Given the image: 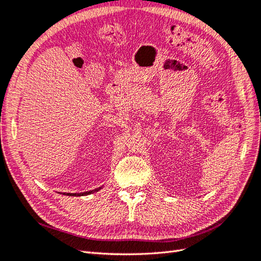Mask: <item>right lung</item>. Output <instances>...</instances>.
Segmentation results:
<instances>
[{
    "label": "right lung",
    "instance_id": "1",
    "mask_svg": "<svg viewBox=\"0 0 261 261\" xmlns=\"http://www.w3.org/2000/svg\"><path fill=\"white\" fill-rule=\"evenodd\" d=\"M102 187L98 188V189H95V190H91V191H87V192H83V193H63L65 195H68V196H84V195H88V194H91V193H95L97 192V191L101 190Z\"/></svg>",
    "mask_w": 261,
    "mask_h": 261
}]
</instances>
